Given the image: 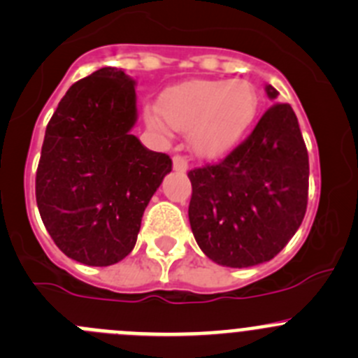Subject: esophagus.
I'll return each mask as SVG.
<instances>
[{"mask_svg":"<svg viewBox=\"0 0 358 358\" xmlns=\"http://www.w3.org/2000/svg\"><path fill=\"white\" fill-rule=\"evenodd\" d=\"M173 169H175V171L185 173L187 169H189V162H187L185 157H182V155L173 157Z\"/></svg>","mask_w":358,"mask_h":358,"instance_id":"esophagus-1","label":"esophagus"}]
</instances>
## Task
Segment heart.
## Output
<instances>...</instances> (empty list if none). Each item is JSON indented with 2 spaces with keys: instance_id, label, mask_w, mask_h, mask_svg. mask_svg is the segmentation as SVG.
<instances>
[{
  "instance_id": "1",
  "label": "heart",
  "mask_w": 358,
  "mask_h": 358,
  "mask_svg": "<svg viewBox=\"0 0 358 358\" xmlns=\"http://www.w3.org/2000/svg\"><path fill=\"white\" fill-rule=\"evenodd\" d=\"M259 95L243 79H194L166 90L159 108L145 109L148 127L168 132L189 130L190 148L199 157L217 159L240 145L256 122Z\"/></svg>"
}]
</instances>
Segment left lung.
<instances>
[{
    "instance_id": "8db88e82",
    "label": "left lung",
    "mask_w": 358,
    "mask_h": 358,
    "mask_svg": "<svg viewBox=\"0 0 358 358\" xmlns=\"http://www.w3.org/2000/svg\"><path fill=\"white\" fill-rule=\"evenodd\" d=\"M270 100L279 92L265 86ZM189 222L212 262L245 268L270 262L302 224L309 157L289 103H273L222 162L189 171Z\"/></svg>"
}]
</instances>
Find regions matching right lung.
Masks as SVG:
<instances>
[{
	"label": "right lung",
	"instance_id": "1",
	"mask_svg": "<svg viewBox=\"0 0 358 358\" xmlns=\"http://www.w3.org/2000/svg\"><path fill=\"white\" fill-rule=\"evenodd\" d=\"M136 81L103 66L69 88L45 129L36 205L63 255L109 266L136 245L150 199L171 171L134 134Z\"/></svg>",
	"mask_w": 358,
	"mask_h": 358
}]
</instances>
